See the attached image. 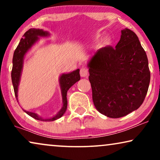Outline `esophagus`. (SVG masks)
Returning a JSON list of instances; mask_svg holds the SVG:
<instances>
[{"instance_id":"obj_1","label":"esophagus","mask_w":160,"mask_h":160,"mask_svg":"<svg viewBox=\"0 0 160 160\" xmlns=\"http://www.w3.org/2000/svg\"><path fill=\"white\" fill-rule=\"evenodd\" d=\"M80 75L82 77H86L89 75V71L86 68H82L80 70Z\"/></svg>"}]
</instances>
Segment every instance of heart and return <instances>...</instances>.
<instances>
[{
  "mask_svg": "<svg viewBox=\"0 0 160 160\" xmlns=\"http://www.w3.org/2000/svg\"><path fill=\"white\" fill-rule=\"evenodd\" d=\"M109 42V40H108V39H107V40H106V43H108Z\"/></svg>",
  "mask_w": 160,
  "mask_h": 160,
  "instance_id": "heart-1",
  "label": "heart"
}]
</instances>
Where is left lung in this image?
I'll return each mask as SVG.
<instances>
[{
	"label": "left lung",
	"mask_w": 160,
	"mask_h": 160,
	"mask_svg": "<svg viewBox=\"0 0 160 160\" xmlns=\"http://www.w3.org/2000/svg\"><path fill=\"white\" fill-rule=\"evenodd\" d=\"M88 66L93 103L102 114L122 117L143 103L150 71L145 50L132 30H122L116 47L107 46L98 50Z\"/></svg>",
	"instance_id": "1"
}]
</instances>
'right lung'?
<instances>
[{
	"mask_svg": "<svg viewBox=\"0 0 160 160\" xmlns=\"http://www.w3.org/2000/svg\"><path fill=\"white\" fill-rule=\"evenodd\" d=\"M48 35L47 32H44L41 29H35V28H30L27 32H25L23 35L22 38H21L18 46L15 49L14 52V56H13V66L12 71V80L13 87H14V90L15 97L17 100V90H18V85L19 82V78H20V74L22 68V62L23 58L26 52L35 42L38 40V36H46ZM80 80V74L79 69L76 70L72 72V73L68 74H62L60 78V86L62 89V100L63 106L62 108L58 114L54 116V117L50 118V119H42L36 113L29 112V111H25L26 113L30 117L34 118L37 120L43 122H50L54 121V120L59 119L64 114L67 109L68 100H67V92L73 85Z\"/></svg>",
	"mask_w": 160,
	"mask_h": 160,
	"instance_id": "obj_1",
	"label": "right lung"
}]
</instances>
